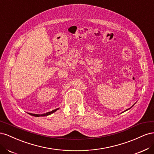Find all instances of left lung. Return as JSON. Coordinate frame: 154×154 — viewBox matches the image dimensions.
I'll return each mask as SVG.
<instances>
[{
  "label": "left lung",
  "mask_w": 154,
  "mask_h": 154,
  "mask_svg": "<svg viewBox=\"0 0 154 154\" xmlns=\"http://www.w3.org/2000/svg\"><path fill=\"white\" fill-rule=\"evenodd\" d=\"M133 106H134V105H133ZM130 108H131V107H130ZM128 109H127V110H128ZM127 110H125V111H127Z\"/></svg>",
  "instance_id": "1"
}]
</instances>
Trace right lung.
Returning a JSON list of instances; mask_svg holds the SVG:
<instances>
[{
    "instance_id": "obj_1",
    "label": "right lung",
    "mask_w": 154,
    "mask_h": 154,
    "mask_svg": "<svg viewBox=\"0 0 154 154\" xmlns=\"http://www.w3.org/2000/svg\"><path fill=\"white\" fill-rule=\"evenodd\" d=\"M58 109H55L54 110H52V111H51V112H47V113H45V114H30V113H29V114L31 115V116H35V117H40V116H48V115H50L51 114L54 113V112H56Z\"/></svg>"
}]
</instances>
